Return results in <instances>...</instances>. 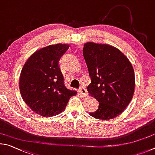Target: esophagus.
<instances>
[{"label":"esophagus","mask_w":155,"mask_h":155,"mask_svg":"<svg viewBox=\"0 0 155 155\" xmlns=\"http://www.w3.org/2000/svg\"><path fill=\"white\" fill-rule=\"evenodd\" d=\"M80 93L82 97H86L88 95L87 90H86L84 86H81V88H80Z\"/></svg>","instance_id":"obj_1"}]
</instances>
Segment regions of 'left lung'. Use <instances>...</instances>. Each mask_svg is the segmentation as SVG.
I'll return each instance as SVG.
<instances>
[{
    "label": "left lung",
    "instance_id": "1",
    "mask_svg": "<svg viewBox=\"0 0 155 155\" xmlns=\"http://www.w3.org/2000/svg\"><path fill=\"white\" fill-rule=\"evenodd\" d=\"M83 55L91 78L88 92L99 104L90 115L104 120L117 117L134 96L135 73L131 62L118 48L94 42L84 45Z\"/></svg>",
    "mask_w": 155,
    "mask_h": 155
}]
</instances>
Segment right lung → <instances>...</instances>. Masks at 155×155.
<instances>
[{
  "instance_id": "add662e5",
  "label": "right lung",
  "mask_w": 155,
  "mask_h": 155,
  "mask_svg": "<svg viewBox=\"0 0 155 155\" xmlns=\"http://www.w3.org/2000/svg\"><path fill=\"white\" fill-rule=\"evenodd\" d=\"M69 45L57 43L37 50L21 71L19 87L26 104L43 117L58 115L77 92L65 87L58 61Z\"/></svg>"
}]
</instances>
